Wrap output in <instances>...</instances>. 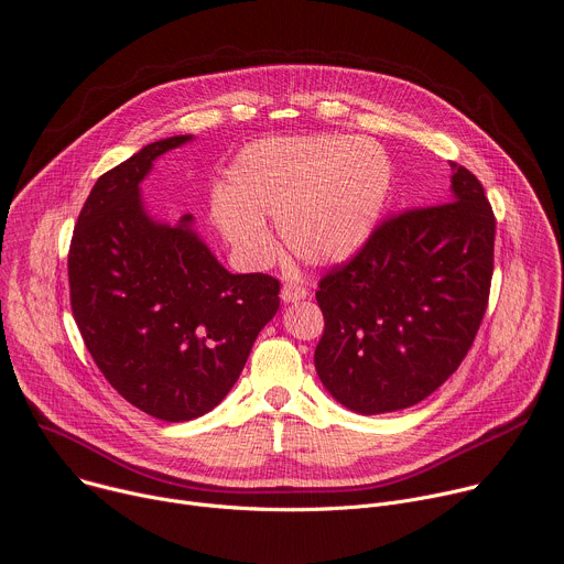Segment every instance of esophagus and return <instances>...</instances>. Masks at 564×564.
Instances as JSON below:
<instances>
[{"mask_svg":"<svg viewBox=\"0 0 564 564\" xmlns=\"http://www.w3.org/2000/svg\"><path fill=\"white\" fill-rule=\"evenodd\" d=\"M305 296H308V290H305L303 285L285 283V285L281 288V299H283V303H296V301H301V299H305Z\"/></svg>","mask_w":564,"mask_h":564,"instance_id":"obj_1","label":"esophagus"}]
</instances>
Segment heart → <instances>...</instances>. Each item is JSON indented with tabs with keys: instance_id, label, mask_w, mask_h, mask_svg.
Wrapping results in <instances>:
<instances>
[{
	"instance_id": "b5f03b06",
	"label": "heart",
	"mask_w": 564,
	"mask_h": 564,
	"mask_svg": "<svg viewBox=\"0 0 564 564\" xmlns=\"http://www.w3.org/2000/svg\"><path fill=\"white\" fill-rule=\"evenodd\" d=\"M389 188V164L367 139H265L245 148L216 193L212 220L247 265L288 249L313 268L348 261L369 238Z\"/></svg>"
}]
</instances>
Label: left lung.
Segmentation results:
<instances>
[{
    "label": "left lung",
    "mask_w": 564,
    "mask_h": 564,
    "mask_svg": "<svg viewBox=\"0 0 564 564\" xmlns=\"http://www.w3.org/2000/svg\"><path fill=\"white\" fill-rule=\"evenodd\" d=\"M449 202L382 223L317 290L326 328L315 369L362 416L398 412L436 391L481 326L495 216L481 182L449 162Z\"/></svg>",
    "instance_id": "obj_1"
}]
</instances>
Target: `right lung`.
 Returning a JSON list of instances; mask_svg holds the SVG:
<instances>
[{"label": "right lung", "mask_w": 564, "mask_h": 564, "mask_svg": "<svg viewBox=\"0 0 564 564\" xmlns=\"http://www.w3.org/2000/svg\"><path fill=\"white\" fill-rule=\"evenodd\" d=\"M191 139L152 141L96 180L67 263L74 319L96 367L166 423L223 402L281 303L276 279L227 272L191 214L169 225L145 212L152 162Z\"/></svg>", "instance_id": "1"}]
</instances>
